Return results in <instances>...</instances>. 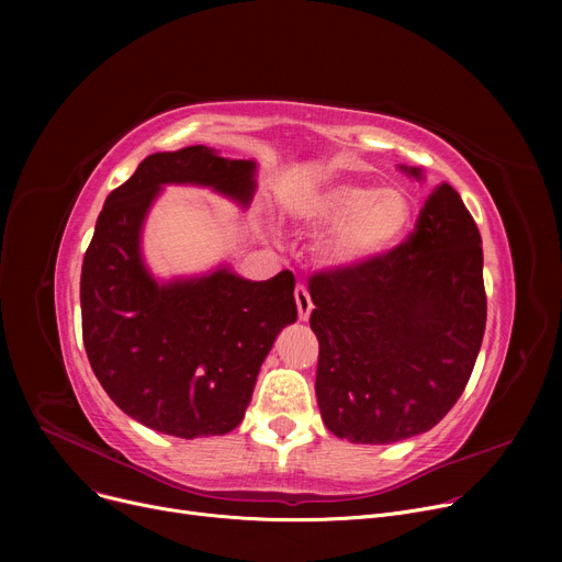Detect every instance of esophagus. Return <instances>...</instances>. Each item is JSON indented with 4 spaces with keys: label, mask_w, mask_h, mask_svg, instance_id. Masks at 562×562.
Segmentation results:
<instances>
[{
    "label": "esophagus",
    "mask_w": 562,
    "mask_h": 562,
    "mask_svg": "<svg viewBox=\"0 0 562 562\" xmlns=\"http://www.w3.org/2000/svg\"><path fill=\"white\" fill-rule=\"evenodd\" d=\"M296 305H299V316L301 321H307L312 310H314V303H312V296L305 284H296Z\"/></svg>",
    "instance_id": "esophagus-1"
}]
</instances>
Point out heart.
<instances>
[{
	"mask_svg": "<svg viewBox=\"0 0 562 562\" xmlns=\"http://www.w3.org/2000/svg\"><path fill=\"white\" fill-rule=\"evenodd\" d=\"M293 218L312 229L337 225L321 257L328 266L348 269L392 250L409 227L412 206L396 189L337 182L301 200Z\"/></svg>",
	"mask_w": 562,
	"mask_h": 562,
	"instance_id": "b5f03b06",
	"label": "heart"
}]
</instances>
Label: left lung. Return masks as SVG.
I'll list each match as a JSON object with an SVG mask.
<instances>
[{
    "label": "left lung",
    "mask_w": 562,
    "mask_h": 562,
    "mask_svg": "<svg viewBox=\"0 0 562 562\" xmlns=\"http://www.w3.org/2000/svg\"><path fill=\"white\" fill-rule=\"evenodd\" d=\"M310 296L316 401L328 430L356 445L426 432L464 392L483 344L481 232L460 193L441 184L405 241L360 266L314 273Z\"/></svg>",
    "instance_id": "left-lung-1"
}]
</instances>
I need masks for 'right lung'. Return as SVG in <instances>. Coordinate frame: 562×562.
<instances>
[{"mask_svg":"<svg viewBox=\"0 0 562 562\" xmlns=\"http://www.w3.org/2000/svg\"><path fill=\"white\" fill-rule=\"evenodd\" d=\"M255 164L191 145L143 159L113 189L81 263V335L109 398L143 426L175 437L225 435L241 424L259 367L299 318L291 271L250 282L229 271L159 286L138 234L161 184L214 187L248 204Z\"/></svg>","mask_w":562,"mask_h":562,"instance_id":"add662e5","label":"right lung"}]
</instances>
